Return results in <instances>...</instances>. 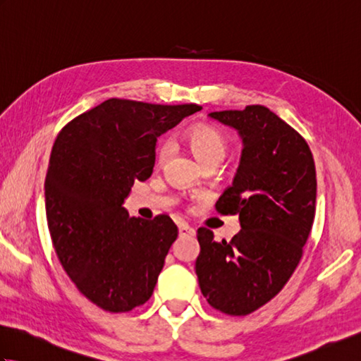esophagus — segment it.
Segmentation results:
<instances>
[{
	"label": "esophagus",
	"mask_w": 361,
	"mask_h": 361,
	"mask_svg": "<svg viewBox=\"0 0 361 361\" xmlns=\"http://www.w3.org/2000/svg\"><path fill=\"white\" fill-rule=\"evenodd\" d=\"M178 234L180 237H189L195 234V229L192 226H189L188 224H180L178 226Z\"/></svg>",
	"instance_id": "34e87169"
}]
</instances>
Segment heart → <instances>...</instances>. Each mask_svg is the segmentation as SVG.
I'll list each match as a JSON object with an SVG mask.
<instances>
[{
  "label": "heart",
  "mask_w": 361,
  "mask_h": 361,
  "mask_svg": "<svg viewBox=\"0 0 361 361\" xmlns=\"http://www.w3.org/2000/svg\"><path fill=\"white\" fill-rule=\"evenodd\" d=\"M186 141L200 164L211 163V161L220 163L228 149L226 137L209 126H195L189 128L186 132ZM169 153H171V142L166 141L159 145L158 159L164 161Z\"/></svg>",
  "instance_id": "obj_1"
}]
</instances>
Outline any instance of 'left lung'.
<instances>
[{"instance_id": "left-lung-1", "label": "left lung", "mask_w": 361, "mask_h": 361, "mask_svg": "<svg viewBox=\"0 0 361 361\" xmlns=\"http://www.w3.org/2000/svg\"><path fill=\"white\" fill-rule=\"evenodd\" d=\"M243 142L233 185L220 195L221 214H239L231 242L197 231L195 273L214 309L242 317L279 293L302 256L315 217L317 173L304 137L262 105L212 111Z\"/></svg>"}]
</instances>
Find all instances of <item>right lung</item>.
Listing matches in <instances>:
<instances>
[{
    "label": "right lung",
    "mask_w": 361,
    "mask_h": 361,
    "mask_svg": "<svg viewBox=\"0 0 361 361\" xmlns=\"http://www.w3.org/2000/svg\"><path fill=\"white\" fill-rule=\"evenodd\" d=\"M200 105L109 99L65 126L44 180L46 219L60 264L104 310L128 312L152 296L178 235L169 216L130 217L135 180L155 166L158 137Z\"/></svg>",
    "instance_id": "obj_1"
}]
</instances>
